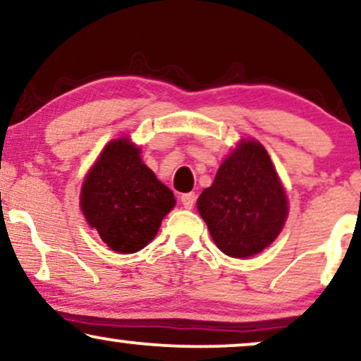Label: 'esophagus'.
<instances>
[{
    "instance_id": "esophagus-1",
    "label": "esophagus",
    "mask_w": 361,
    "mask_h": 361,
    "mask_svg": "<svg viewBox=\"0 0 361 361\" xmlns=\"http://www.w3.org/2000/svg\"><path fill=\"white\" fill-rule=\"evenodd\" d=\"M195 202H197V195L195 193H183L181 195V203H183L185 208H193Z\"/></svg>"
}]
</instances>
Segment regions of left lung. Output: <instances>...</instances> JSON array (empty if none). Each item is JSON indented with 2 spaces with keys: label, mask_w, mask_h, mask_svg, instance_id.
<instances>
[{
  "label": "left lung",
  "mask_w": 361,
  "mask_h": 361,
  "mask_svg": "<svg viewBox=\"0 0 361 361\" xmlns=\"http://www.w3.org/2000/svg\"><path fill=\"white\" fill-rule=\"evenodd\" d=\"M197 208L224 254L247 259L279 235L288 219V197L266 147L242 139L220 164Z\"/></svg>",
  "instance_id": "obj_1"
}]
</instances>
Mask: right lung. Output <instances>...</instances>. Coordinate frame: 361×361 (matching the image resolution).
<instances>
[{"label":"right lung","mask_w":361,"mask_h":361,"mask_svg":"<svg viewBox=\"0 0 361 361\" xmlns=\"http://www.w3.org/2000/svg\"><path fill=\"white\" fill-rule=\"evenodd\" d=\"M175 203V195L142 163L129 137L104 147L80 190L87 224L119 254H133L149 244Z\"/></svg>","instance_id":"right-lung-1"}]
</instances>
